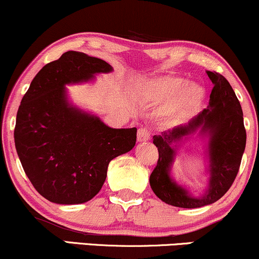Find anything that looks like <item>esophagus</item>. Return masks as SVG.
Masks as SVG:
<instances>
[{
  "label": "esophagus",
  "mask_w": 259,
  "mask_h": 259,
  "mask_svg": "<svg viewBox=\"0 0 259 259\" xmlns=\"http://www.w3.org/2000/svg\"><path fill=\"white\" fill-rule=\"evenodd\" d=\"M151 139V130L148 127H140L138 132V141L146 142Z\"/></svg>",
  "instance_id": "esophagus-1"
}]
</instances>
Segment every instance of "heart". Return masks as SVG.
Here are the masks:
<instances>
[{
    "mask_svg": "<svg viewBox=\"0 0 259 259\" xmlns=\"http://www.w3.org/2000/svg\"><path fill=\"white\" fill-rule=\"evenodd\" d=\"M142 96L147 101L158 104L167 101V113H187L198 108L204 100V89L197 83H186L180 76L155 77L142 84Z\"/></svg>",
    "mask_w": 259,
    "mask_h": 259,
    "instance_id": "b5f03b06",
    "label": "heart"
}]
</instances>
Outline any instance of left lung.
Here are the masks:
<instances>
[{
  "mask_svg": "<svg viewBox=\"0 0 259 259\" xmlns=\"http://www.w3.org/2000/svg\"><path fill=\"white\" fill-rule=\"evenodd\" d=\"M206 73L213 84L208 107L192 118L186 125L176 126L161 133V135L153 136L159 159L149 177V185L160 200L172 206L201 207L222 198L238 175L245 151L244 114L234 90L222 74L214 71H206ZM198 128L201 135L209 138L210 180L205 194L195 198L170 179L169 170L176 154L173 143Z\"/></svg>",
  "mask_w": 259,
  "mask_h": 259,
  "instance_id": "obj_1",
  "label": "left lung"
}]
</instances>
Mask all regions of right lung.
<instances>
[{"label":"right lung","mask_w":259,"mask_h":259,"mask_svg":"<svg viewBox=\"0 0 259 259\" xmlns=\"http://www.w3.org/2000/svg\"><path fill=\"white\" fill-rule=\"evenodd\" d=\"M113 70L80 52H66L36 74L25 93L14 129L23 169L47 200L83 204L100 192L112 159L136 142V127L113 129L68 102L66 84Z\"/></svg>","instance_id":"1"}]
</instances>
